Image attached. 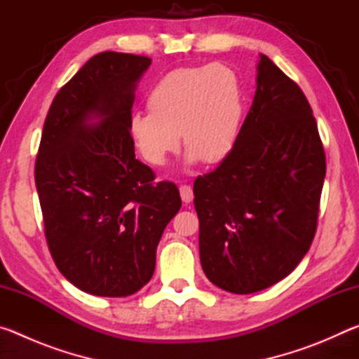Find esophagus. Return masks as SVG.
I'll return each instance as SVG.
<instances>
[{
    "mask_svg": "<svg viewBox=\"0 0 359 359\" xmlns=\"http://www.w3.org/2000/svg\"><path fill=\"white\" fill-rule=\"evenodd\" d=\"M180 198H182V201H184L185 204H188V203H191L193 201V190H191V187L190 185H180Z\"/></svg>",
    "mask_w": 359,
    "mask_h": 359,
    "instance_id": "1",
    "label": "esophagus"
}]
</instances>
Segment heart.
<instances>
[{
    "mask_svg": "<svg viewBox=\"0 0 359 359\" xmlns=\"http://www.w3.org/2000/svg\"><path fill=\"white\" fill-rule=\"evenodd\" d=\"M149 112L130 117V135L151 166L166 165L182 142L187 163H222L238 144L245 96L236 72L209 63L166 72L147 95Z\"/></svg>",
    "mask_w": 359,
    "mask_h": 359,
    "instance_id": "obj_1",
    "label": "heart"
}]
</instances>
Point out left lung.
<instances>
[{
    "mask_svg": "<svg viewBox=\"0 0 359 359\" xmlns=\"http://www.w3.org/2000/svg\"><path fill=\"white\" fill-rule=\"evenodd\" d=\"M325 149L297 83L266 55L238 144L194 180L199 258L218 288L250 294L301 263L317 231Z\"/></svg>",
    "mask_w": 359,
    "mask_h": 359,
    "instance_id": "obj_1",
    "label": "left lung"
}]
</instances>
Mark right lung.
Instances as JSON below:
<instances>
[{"mask_svg": "<svg viewBox=\"0 0 359 359\" xmlns=\"http://www.w3.org/2000/svg\"><path fill=\"white\" fill-rule=\"evenodd\" d=\"M151 60L101 52L60 88L44 121L34 180L48 250L85 293L130 296L155 271L156 245L182 199L136 160L130 117ZM96 118L98 122H93Z\"/></svg>", "mask_w": 359, "mask_h": 359, "instance_id": "add662e5", "label": "right lung"}]
</instances>
